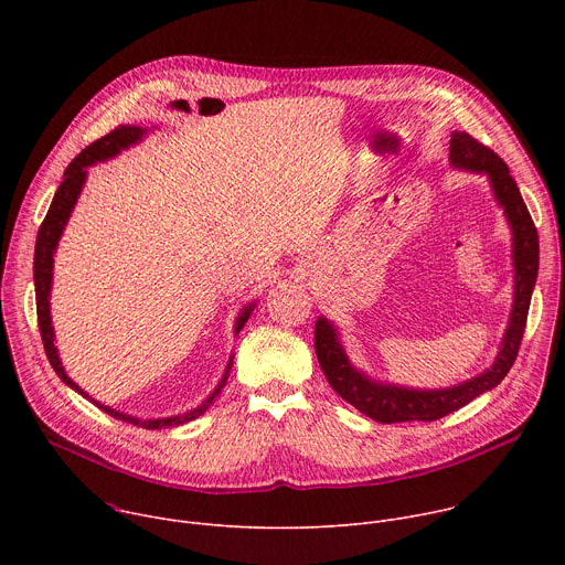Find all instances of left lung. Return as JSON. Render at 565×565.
Segmentation results:
<instances>
[{"label": "left lung", "instance_id": "1", "mask_svg": "<svg viewBox=\"0 0 565 565\" xmlns=\"http://www.w3.org/2000/svg\"><path fill=\"white\" fill-rule=\"evenodd\" d=\"M449 166L454 170L482 174L490 181L494 201L503 210V216L512 232V268H514V297L503 333L501 347L490 369L445 388H414L391 384L371 377L358 369L340 340L335 321L317 317L315 321V353L329 384L349 405L377 423H407V420H438L460 407L469 405L480 393L492 391L512 369L527 321L530 299L539 275V234L532 216L523 203V196L503 160L480 145L465 131H454L449 140Z\"/></svg>", "mask_w": 565, "mask_h": 565}]
</instances>
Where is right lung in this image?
<instances>
[{
	"label": "right lung",
	"mask_w": 565,
	"mask_h": 565,
	"mask_svg": "<svg viewBox=\"0 0 565 565\" xmlns=\"http://www.w3.org/2000/svg\"><path fill=\"white\" fill-rule=\"evenodd\" d=\"M149 134V129L145 127H136V125H122L118 129H114L111 134L103 136L100 140L92 142L87 149L79 151L73 160L71 166L66 168L64 172V179L51 201V207L40 225V232H38V241H35V259H33V279H35V301H38V324H40V333H42V344H44V351H46V358L53 366V371L57 373V377L73 391H77L83 397H87L89 402H94V405L98 409H103L105 414H109L111 418L116 420H122V423H129V425H136V427H142V429H163V427H179V425H185L199 416H203L207 412V407L212 405V399L221 393V388L225 386L227 382V375H230V369H232V360L234 355H230L227 360V366L216 384V388L201 402L199 407L185 412V414H177V416H168V418H138V416H131V414H125L120 409H114L109 405H103V402H98L96 397H92L83 386H77L64 371L62 366V360H60V353H57V347H55V329L51 324V288H53V257H55V250H57V244L60 238L64 234V227L71 218V212L79 199V194H83V188L87 183V174L92 166H98V163H105V160H111L116 158L118 153H122L125 149L138 145L145 136ZM257 301L248 303L238 310L236 315V321H234V335H238V331L246 327V321L250 319V312L255 310Z\"/></svg>",
	"instance_id": "obj_1"
}]
</instances>
